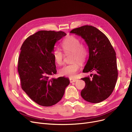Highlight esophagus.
I'll list each match as a JSON object with an SVG mask.
<instances>
[{
	"label": "esophagus",
	"mask_w": 132,
	"mask_h": 132,
	"mask_svg": "<svg viewBox=\"0 0 132 132\" xmlns=\"http://www.w3.org/2000/svg\"><path fill=\"white\" fill-rule=\"evenodd\" d=\"M70 81L71 83H73V82H75L77 81V80L75 79H70Z\"/></svg>",
	"instance_id": "34e87169"
}]
</instances>
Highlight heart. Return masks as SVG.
<instances>
[{
	"label": "heart",
	"mask_w": 132,
	"mask_h": 132,
	"mask_svg": "<svg viewBox=\"0 0 132 132\" xmlns=\"http://www.w3.org/2000/svg\"><path fill=\"white\" fill-rule=\"evenodd\" d=\"M61 47L65 53L72 52L70 64L61 68L59 74L61 76L74 78L78 72L80 66V62L84 63L86 61L88 51L86 46L81 43L80 39L74 36L66 37L61 43ZM54 62L58 65L64 63V54L60 50L55 49L52 53ZM79 61V62L78 61Z\"/></svg>",
	"instance_id": "heart-1"
}]
</instances>
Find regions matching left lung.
<instances>
[{
    "instance_id": "8db88e82",
    "label": "left lung",
    "mask_w": 132,
    "mask_h": 132,
    "mask_svg": "<svg viewBox=\"0 0 132 132\" xmlns=\"http://www.w3.org/2000/svg\"><path fill=\"white\" fill-rule=\"evenodd\" d=\"M70 33L81 36L89 47V58L83 72H95L91 74L92 79H81L86 83L82 97L93 103L104 101L113 92L118 74L113 46L104 34L92 26H81Z\"/></svg>"
}]
</instances>
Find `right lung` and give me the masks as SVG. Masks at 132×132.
<instances>
[{
  "mask_svg": "<svg viewBox=\"0 0 132 132\" xmlns=\"http://www.w3.org/2000/svg\"><path fill=\"white\" fill-rule=\"evenodd\" d=\"M65 32L40 30L28 37L21 47L18 70L22 89L38 105L50 106L59 102L68 78H51L57 73L52 53L55 44Z\"/></svg>",
  "mask_w": 132,
  "mask_h": 132,
  "instance_id": "right-lung-1",
  "label": "right lung"
}]
</instances>
